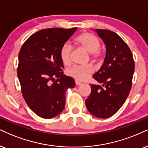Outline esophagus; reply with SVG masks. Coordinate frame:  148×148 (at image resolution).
<instances>
[{"mask_svg":"<svg viewBox=\"0 0 148 148\" xmlns=\"http://www.w3.org/2000/svg\"><path fill=\"white\" fill-rule=\"evenodd\" d=\"M75 83H76V85H81V83H80V81H78V80H76Z\"/></svg>","mask_w":148,"mask_h":148,"instance_id":"esophagus-1","label":"esophagus"}]
</instances>
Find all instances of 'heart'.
Listing matches in <instances>:
<instances>
[{
	"label": "heart",
	"mask_w": 148,
	"mask_h": 148,
	"mask_svg": "<svg viewBox=\"0 0 148 148\" xmlns=\"http://www.w3.org/2000/svg\"><path fill=\"white\" fill-rule=\"evenodd\" d=\"M75 43L80 47L91 54V59L98 60L101 57L100 41L98 37L89 33H84L75 39ZM60 57L65 65L70 64L72 57V46L68 43H65L60 49ZM93 68L91 65H74L68 70V76L78 81H83L93 72Z\"/></svg>",
	"instance_id": "heart-1"
}]
</instances>
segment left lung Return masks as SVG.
<instances>
[{"label":"left lung","instance_id":"8db88e82","mask_svg":"<svg viewBox=\"0 0 148 148\" xmlns=\"http://www.w3.org/2000/svg\"><path fill=\"white\" fill-rule=\"evenodd\" d=\"M106 46V55L100 70L93 78L100 85H90L85 100L88 111L99 118L113 115L124 104L132 87L134 61L131 50L117 33L94 30Z\"/></svg>","mask_w":148,"mask_h":148}]
</instances>
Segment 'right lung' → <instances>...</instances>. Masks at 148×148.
<instances>
[{"mask_svg":"<svg viewBox=\"0 0 148 148\" xmlns=\"http://www.w3.org/2000/svg\"><path fill=\"white\" fill-rule=\"evenodd\" d=\"M76 30H41L30 36L20 50L17 74L22 96L42 118L60 114L65 107V91L75 87L74 78L63 74L60 49Z\"/></svg>","mask_w":148,"mask_h":148,"instance_id":"right-lung-1","label":"right lung"}]
</instances>
